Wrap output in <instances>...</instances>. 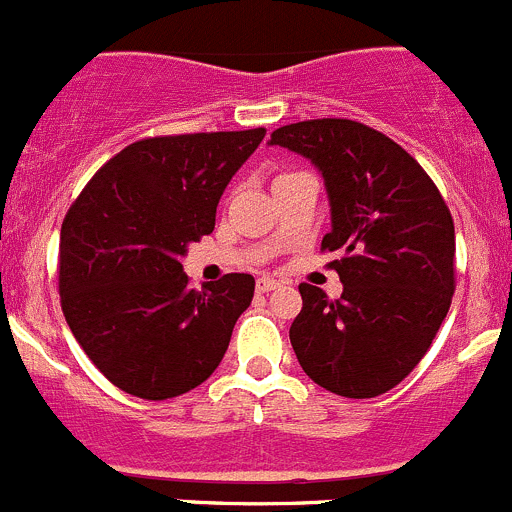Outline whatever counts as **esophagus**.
Listing matches in <instances>:
<instances>
[{
	"label": "esophagus",
	"mask_w": 512,
	"mask_h": 512,
	"mask_svg": "<svg viewBox=\"0 0 512 512\" xmlns=\"http://www.w3.org/2000/svg\"><path fill=\"white\" fill-rule=\"evenodd\" d=\"M273 288H278V281H273V278H268V276H261L256 281V291L258 293H268V291H273Z\"/></svg>",
	"instance_id": "34e87169"
}]
</instances>
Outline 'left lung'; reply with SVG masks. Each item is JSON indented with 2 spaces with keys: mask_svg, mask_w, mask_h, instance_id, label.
Wrapping results in <instances>:
<instances>
[{
  "mask_svg": "<svg viewBox=\"0 0 512 512\" xmlns=\"http://www.w3.org/2000/svg\"><path fill=\"white\" fill-rule=\"evenodd\" d=\"M271 146L301 154L323 176L331 231L321 249L343 293L328 301L301 283L291 346L313 383L346 398L391 391L418 366L455 291L453 216L406 149L351 119L281 126Z\"/></svg>",
  "mask_w": 512,
  "mask_h": 512,
  "instance_id": "8db88e82",
  "label": "left lung"
}]
</instances>
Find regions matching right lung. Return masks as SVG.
<instances>
[{
    "label": "right lung",
    "mask_w": 512,
    "mask_h": 512,
    "mask_svg": "<svg viewBox=\"0 0 512 512\" xmlns=\"http://www.w3.org/2000/svg\"><path fill=\"white\" fill-rule=\"evenodd\" d=\"M266 129L156 136L106 161L59 236V293L74 338L121 391L166 401L201 386L254 298V276L201 291L181 258L211 234L231 176Z\"/></svg>",
    "instance_id": "obj_1"
}]
</instances>
